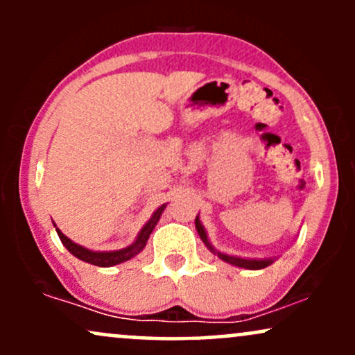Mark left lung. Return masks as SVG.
<instances>
[{
  "label": "left lung",
  "instance_id": "1",
  "mask_svg": "<svg viewBox=\"0 0 355 355\" xmlns=\"http://www.w3.org/2000/svg\"><path fill=\"white\" fill-rule=\"evenodd\" d=\"M195 229H197L198 235H200V239H202V242L205 243V247L209 248L211 254L217 255L220 260H223V262L230 263V266H234V267L247 268V270H260V268H266L277 260V257H268V259H248V257H237V255H229V254H223V252H218L217 248H215L210 243L209 235H207L205 227L202 225L198 215H197V218H195Z\"/></svg>",
  "mask_w": 355,
  "mask_h": 355
}]
</instances>
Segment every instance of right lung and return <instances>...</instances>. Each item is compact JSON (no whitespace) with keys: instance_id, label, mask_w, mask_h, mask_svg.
<instances>
[{"instance_id":"obj_1","label":"right lung","mask_w":355,"mask_h":355,"mask_svg":"<svg viewBox=\"0 0 355 355\" xmlns=\"http://www.w3.org/2000/svg\"><path fill=\"white\" fill-rule=\"evenodd\" d=\"M165 207H166V203L158 207V209L153 211V215L150 217L148 222H146L145 225L141 227V230L138 232L137 239L133 240L128 247L120 248V250H108V252L107 250L105 252L89 250V248L80 245V243H75L71 239H68L67 235H64L63 232H61L58 227L55 225V222H53V225H55L56 234H58L61 243H63V245L68 248V252H70L71 255H75L76 259L83 260V262H88V263H92V266H96V267H113V266H118V263L126 262V260L133 259V257L138 255L141 250H144L146 245V240H148L150 234H152L155 229V225H157L158 220H160Z\"/></svg>"}]
</instances>
